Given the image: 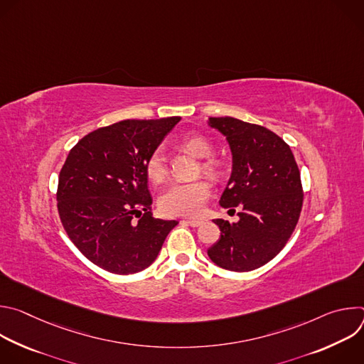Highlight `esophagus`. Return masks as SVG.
Here are the masks:
<instances>
[{
    "label": "esophagus",
    "mask_w": 364,
    "mask_h": 364,
    "mask_svg": "<svg viewBox=\"0 0 364 364\" xmlns=\"http://www.w3.org/2000/svg\"><path fill=\"white\" fill-rule=\"evenodd\" d=\"M186 223H187V225H190L191 228H198V226H201V223H203V222H201V220H193V219H187V220H186Z\"/></svg>",
    "instance_id": "obj_1"
}]
</instances>
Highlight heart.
<instances>
[{
	"label": "heart",
	"instance_id": "heart-1",
	"mask_svg": "<svg viewBox=\"0 0 364 364\" xmlns=\"http://www.w3.org/2000/svg\"><path fill=\"white\" fill-rule=\"evenodd\" d=\"M181 146L201 159L200 168L205 176L219 177L222 174V163L212 157L213 144L203 135L190 134L181 139ZM145 174L154 184H161L167 180L168 166L164 151L154 149L145 160ZM212 193L210 184L205 180H194L186 183H173L159 198V207L166 216H198Z\"/></svg>",
	"mask_w": 364,
	"mask_h": 364
}]
</instances>
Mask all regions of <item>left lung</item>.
Instances as JSON below:
<instances>
[{
	"label": "left lung",
	"instance_id": "8db88e82",
	"mask_svg": "<svg viewBox=\"0 0 364 364\" xmlns=\"http://www.w3.org/2000/svg\"><path fill=\"white\" fill-rule=\"evenodd\" d=\"M232 149V176L220 205L239 220L216 219L220 239L207 255L220 268L247 272L261 268L287 245L296 228L304 191L289 145L265 127L232 117L210 118Z\"/></svg>",
	"mask_w": 364,
	"mask_h": 364
}]
</instances>
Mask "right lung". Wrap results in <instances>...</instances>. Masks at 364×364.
Listing matches in <instances>:
<instances>
[{
    "mask_svg": "<svg viewBox=\"0 0 364 364\" xmlns=\"http://www.w3.org/2000/svg\"><path fill=\"white\" fill-rule=\"evenodd\" d=\"M180 119H125L92 131L70 149L59 174L58 210L69 239L96 267L117 275L148 268L178 225L152 218L144 166Z\"/></svg>",
    "mask_w": 364,
    "mask_h": 364,
    "instance_id": "add662e5",
    "label": "right lung"
}]
</instances>
